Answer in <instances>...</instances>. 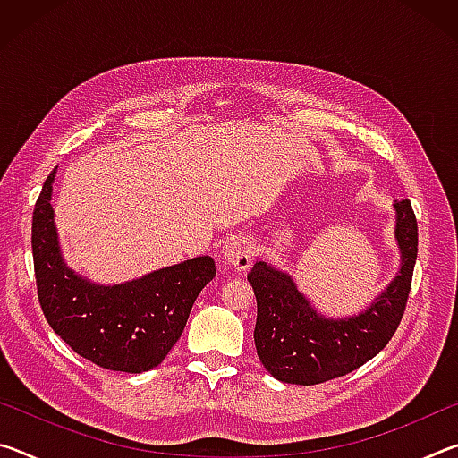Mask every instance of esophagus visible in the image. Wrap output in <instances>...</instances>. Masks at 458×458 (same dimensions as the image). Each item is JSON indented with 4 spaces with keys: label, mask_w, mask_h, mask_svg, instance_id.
<instances>
[{
    "label": "esophagus",
    "mask_w": 458,
    "mask_h": 458,
    "mask_svg": "<svg viewBox=\"0 0 458 458\" xmlns=\"http://www.w3.org/2000/svg\"><path fill=\"white\" fill-rule=\"evenodd\" d=\"M222 252H224V259H226L228 265H232L236 270H246L254 260V246L250 240L244 236L230 238L228 242L224 244Z\"/></svg>",
    "instance_id": "esophagus-1"
}]
</instances>
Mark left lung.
Returning <instances> with one entry per match:
<instances>
[{
    "label": "left lung",
    "mask_w": 458,
    "mask_h": 458,
    "mask_svg": "<svg viewBox=\"0 0 458 458\" xmlns=\"http://www.w3.org/2000/svg\"><path fill=\"white\" fill-rule=\"evenodd\" d=\"M400 275L366 313L323 319L289 275L257 262L248 283L257 294L254 344L262 366L286 384L313 386L358 369L384 350L404 317L418 254V224L410 199L396 201Z\"/></svg>",
    "instance_id": "left-lung-1"
}]
</instances>
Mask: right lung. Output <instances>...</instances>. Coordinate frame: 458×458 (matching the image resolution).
<instances>
[{"mask_svg":"<svg viewBox=\"0 0 458 458\" xmlns=\"http://www.w3.org/2000/svg\"><path fill=\"white\" fill-rule=\"evenodd\" d=\"M54 174L32 216L36 289L46 321L81 358L105 369L141 374L159 366L183 333L193 301L216 276L214 260L198 257L117 286L84 281L64 267L58 250Z\"/></svg>","mask_w":458,"mask_h":458,"instance_id":"add662e5","label":"right lung"}]
</instances>
